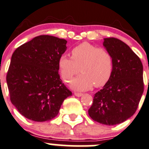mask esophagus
Masks as SVG:
<instances>
[{"instance_id":"obj_1","label":"esophagus","mask_w":149,"mask_h":149,"mask_svg":"<svg viewBox=\"0 0 149 149\" xmlns=\"http://www.w3.org/2000/svg\"><path fill=\"white\" fill-rule=\"evenodd\" d=\"M74 94H75V96H76V97H81V96L83 95V94H82V93H78V92H75Z\"/></svg>"}]
</instances>
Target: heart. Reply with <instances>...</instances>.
<instances>
[{"label": "heart", "mask_w": 149, "mask_h": 149, "mask_svg": "<svg viewBox=\"0 0 149 149\" xmlns=\"http://www.w3.org/2000/svg\"><path fill=\"white\" fill-rule=\"evenodd\" d=\"M58 67L65 81L81 70L82 74L72 81L71 87L76 90H87L93 85L101 87L107 83L113 70V58L107 49L83 42L73 48L71 58L61 55Z\"/></svg>", "instance_id": "1"}]
</instances>
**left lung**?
I'll list each match as a JSON object with an SVG mask.
<instances>
[{"instance_id":"8db88e82","label":"left lung","mask_w":149,"mask_h":149,"mask_svg":"<svg viewBox=\"0 0 149 149\" xmlns=\"http://www.w3.org/2000/svg\"><path fill=\"white\" fill-rule=\"evenodd\" d=\"M113 58V70L102 89L94 96L88 115L107 125L120 124L136 112L144 90L143 65L130 47L115 37L103 43Z\"/></svg>"}]
</instances>
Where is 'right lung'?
<instances>
[{
  "instance_id": "1",
  "label": "right lung",
  "mask_w": 149,
  "mask_h": 149,
  "mask_svg": "<svg viewBox=\"0 0 149 149\" xmlns=\"http://www.w3.org/2000/svg\"><path fill=\"white\" fill-rule=\"evenodd\" d=\"M66 43L64 39L40 35L13 52L6 76L10 100L27 119H53L64 100L72 95L58 73V60Z\"/></svg>"
}]
</instances>
